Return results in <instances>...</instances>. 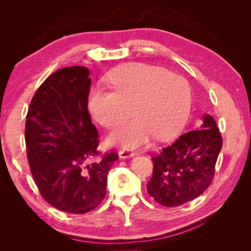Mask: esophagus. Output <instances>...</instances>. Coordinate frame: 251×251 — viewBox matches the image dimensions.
Returning <instances> with one entry per match:
<instances>
[{"instance_id":"1","label":"esophagus","mask_w":251,"mask_h":251,"mask_svg":"<svg viewBox=\"0 0 251 251\" xmlns=\"http://www.w3.org/2000/svg\"><path fill=\"white\" fill-rule=\"evenodd\" d=\"M118 155H119V158H121V159H126V158L133 157L134 153L130 150H120L118 151Z\"/></svg>"}]
</instances>
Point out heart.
I'll return each instance as SVG.
<instances>
[{
	"label": "heart",
	"instance_id": "heart-1",
	"mask_svg": "<svg viewBox=\"0 0 251 251\" xmlns=\"http://www.w3.org/2000/svg\"><path fill=\"white\" fill-rule=\"evenodd\" d=\"M113 89H91L88 108L91 115L107 128L118 126L131 105L135 117L126 121L110 136L113 146L134 149L149 142L174 137L189 116L191 87L185 78L166 69L135 63L110 74Z\"/></svg>",
	"mask_w": 251,
	"mask_h": 251
}]
</instances>
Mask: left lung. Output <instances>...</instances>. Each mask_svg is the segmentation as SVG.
I'll list each match as a JSON object with an SVG mask.
<instances>
[{
    "label": "left lung",
    "mask_w": 251,
    "mask_h": 251,
    "mask_svg": "<svg viewBox=\"0 0 251 251\" xmlns=\"http://www.w3.org/2000/svg\"><path fill=\"white\" fill-rule=\"evenodd\" d=\"M194 131L181 135L153 158L154 172L148 192L156 202L176 207L202 195L214 178L222 137L208 114Z\"/></svg>",
    "instance_id": "obj_1"
}]
</instances>
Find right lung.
<instances>
[{
    "label": "right lung",
    "instance_id": "add662e5",
    "mask_svg": "<svg viewBox=\"0 0 251 251\" xmlns=\"http://www.w3.org/2000/svg\"><path fill=\"white\" fill-rule=\"evenodd\" d=\"M90 70L75 66L59 69L34 94L27 113L25 140L32 177L51 206L85 214L100 204L108 174L118 155L97 156L98 134L88 112Z\"/></svg>",
    "mask_w": 251,
    "mask_h": 251
}]
</instances>
